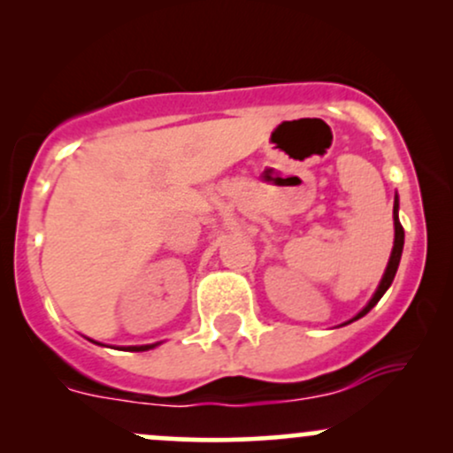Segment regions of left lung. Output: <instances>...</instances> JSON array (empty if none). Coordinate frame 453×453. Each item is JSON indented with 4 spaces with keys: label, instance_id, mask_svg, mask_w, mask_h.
<instances>
[{
    "label": "left lung",
    "instance_id": "8db88e82",
    "mask_svg": "<svg viewBox=\"0 0 453 453\" xmlns=\"http://www.w3.org/2000/svg\"><path fill=\"white\" fill-rule=\"evenodd\" d=\"M403 244H404V230H403V226H400V219H398V196H396V197H394V249H392V256H389L388 268H386V273H383L381 283H379L377 292H375V296H372V298H371V303L364 306L360 313L353 317L351 321L360 319V317L366 315L368 311H371L372 306H375V304L379 303V300H381V296L388 292V288H389V285H392L394 277H396V270H398V264H400V256H403ZM351 321H349V324H351Z\"/></svg>",
    "mask_w": 453,
    "mask_h": 453
}]
</instances>
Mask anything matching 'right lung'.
Masks as SVG:
<instances>
[{"instance_id":"add662e5","label":"right lung","mask_w":453,"mask_h":453,"mask_svg":"<svg viewBox=\"0 0 453 453\" xmlns=\"http://www.w3.org/2000/svg\"><path fill=\"white\" fill-rule=\"evenodd\" d=\"M97 345H100V342H97ZM159 342H153V345H138V347H127L129 351H149V349H153V347H157Z\"/></svg>"}]
</instances>
